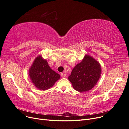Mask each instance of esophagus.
Segmentation results:
<instances>
[{"label": "esophagus", "instance_id": "esophagus-1", "mask_svg": "<svg viewBox=\"0 0 129 129\" xmlns=\"http://www.w3.org/2000/svg\"><path fill=\"white\" fill-rule=\"evenodd\" d=\"M60 75H61V76H62L63 78V77H65V76H66V74H65V73H61Z\"/></svg>", "mask_w": 129, "mask_h": 129}]
</instances>
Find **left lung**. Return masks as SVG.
Instances as JSON below:
<instances>
[{"instance_id":"left-lung-1","label":"left lung","mask_w":129,"mask_h":129,"mask_svg":"<svg viewBox=\"0 0 129 129\" xmlns=\"http://www.w3.org/2000/svg\"><path fill=\"white\" fill-rule=\"evenodd\" d=\"M101 72L100 64L90 56L86 55L73 69L68 78L74 88L82 92L91 89L96 85Z\"/></svg>"}]
</instances>
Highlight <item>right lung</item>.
Masks as SVG:
<instances>
[{
  "label": "right lung",
  "mask_w": 129,
  "mask_h": 129,
  "mask_svg": "<svg viewBox=\"0 0 129 129\" xmlns=\"http://www.w3.org/2000/svg\"><path fill=\"white\" fill-rule=\"evenodd\" d=\"M32 82L40 90H45L52 87L60 78V75L53 71L47 61L41 56L36 58L29 70Z\"/></svg>",
  "instance_id": "obj_1"
}]
</instances>
